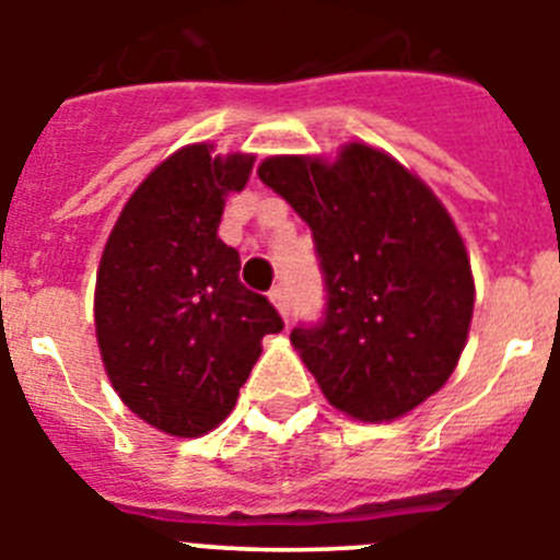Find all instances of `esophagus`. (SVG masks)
I'll return each mask as SVG.
<instances>
[{
	"mask_svg": "<svg viewBox=\"0 0 560 560\" xmlns=\"http://www.w3.org/2000/svg\"><path fill=\"white\" fill-rule=\"evenodd\" d=\"M269 300L275 303V308L283 314L285 323H289V294H285L283 285H275V289L269 291Z\"/></svg>",
	"mask_w": 560,
	"mask_h": 560,
	"instance_id": "1",
	"label": "esophagus"
}]
</instances>
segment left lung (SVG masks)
Wrapping results in <instances>:
<instances>
[{
  "mask_svg": "<svg viewBox=\"0 0 560 560\" xmlns=\"http://www.w3.org/2000/svg\"><path fill=\"white\" fill-rule=\"evenodd\" d=\"M257 176L314 235L328 303L291 345L325 398L370 423L412 412L454 373L474 314L471 264L446 207L364 142L334 162L269 156Z\"/></svg>",
  "mask_w": 560,
  "mask_h": 560,
  "instance_id": "left-lung-1",
  "label": "left lung"
}]
</instances>
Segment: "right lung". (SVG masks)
<instances>
[{
    "label": "right lung",
    "instance_id": "obj_1",
    "mask_svg": "<svg viewBox=\"0 0 560 560\" xmlns=\"http://www.w3.org/2000/svg\"><path fill=\"white\" fill-rule=\"evenodd\" d=\"M187 145L133 190L97 269L95 330L114 393L173 438H199L232 412L283 319L237 280L219 237L224 201L249 182V153Z\"/></svg>",
    "mask_w": 560,
    "mask_h": 560
}]
</instances>
